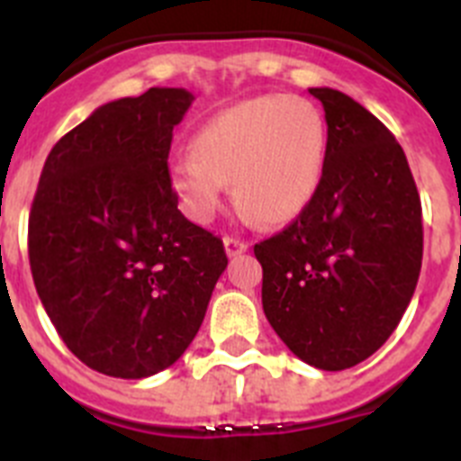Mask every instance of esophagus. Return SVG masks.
<instances>
[{"mask_svg": "<svg viewBox=\"0 0 461 461\" xmlns=\"http://www.w3.org/2000/svg\"><path fill=\"white\" fill-rule=\"evenodd\" d=\"M223 249H226L228 258H233V256H240L249 249V242H244V240H240V238H233V235H226V238H223Z\"/></svg>", "mask_w": 461, "mask_h": 461, "instance_id": "esophagus-1", "label": "esophagus"}]
</instances>
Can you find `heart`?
<instances>
[{
    "mask_svg": "<svg viewBox=\"0 0 461 461\" xmlns=\"http://www.w3.org/2000/svg\"><path fill=\"white\" fill-rule=\"evenodd\" d=\"M328 126L319 105L266 94L221 110L195 131L191 154H173L168 177L186 214L217 217L226 182L251 214L286 223L303 214L323 180Z\"/></svg>",
    "mask_w": 461,
    "mask_h": 461,
    "instance_id": "b5f03b06",
    "label": "heart"
}]
</instances>
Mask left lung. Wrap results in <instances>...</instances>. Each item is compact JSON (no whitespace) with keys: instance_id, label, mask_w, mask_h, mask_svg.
Here are the masks:
<instances>
[{"instance_id":"left-lung-1","label":"left lung","mask_w":461,"mask_h":461,"mask_svg":"<svg viewBox=\"0 0 461 461\" xmlns=\"http://www.w3.org/2000/svg\"><path fill=\"white\" fill-rule=\"evenodd\" d=\"M328 124L323 180L295 221L263 240V312L316 369L341 372L399 325L422 266V207L409 161L365 105L312 87Z\"/></svg>"}]
</instances>
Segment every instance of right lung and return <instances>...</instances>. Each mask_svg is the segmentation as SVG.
<instances>
[{
    "label": "right lung",
    "mask_w": 461,
    "mask_h": 461,
    "mask_svg": "<svg viewBox=\"0 0 461 461\" xmlns=\"http://www.w3.org/2000/svg\"><path fill=\"white\" fill-rule=\"evenodd\" d=\"M194 94L152 87L99 105L59 138L30 212V266L68 351L115 378L180 360L228 258L177 210L173 129Z\"/></svg>",
    "instance_id": "obj_1"
}]
</instances>
